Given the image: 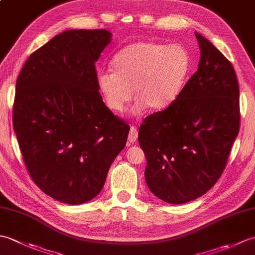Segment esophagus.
I'll use <instances>...</instances> for the list:
<instances>
[{"instance_id": "34e87169", "label": "esophagus", "mask_w": 255, "mask_h": 255, "mask_svg": "<svg viewBox=\"0 0 255 255\" xmlns=\"http://www.w3.org/2000/svg\"><path fill=\"white\" fill-rule=\"evenodd\" d=\"M137 138H138V133H137V128L136 126H132L130 127V130H129V134H128V141L130 143H133L137 141Z\"/></svg>"}]
</instances>
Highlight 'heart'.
<instances>
[{
    "label": "heart",
    "instance_id": "heart-1",
    "mask_svg": "<svg viewBox=\"0 0 255 255\" xmlns=\"http://www.w3.org/2000/svg\"><path fill=\"white\" fill-rule=\"evenodd\" d=\"M112 68L101 70L96 77L97 86L112 111L126 110L133 91L136 112L145 106L163 110L180 96L189 73L191 58L181 45L143 40L116 52Z\"/></svg>",
    "mask_w": 255,
    "mask_h": 255
}]
</instances>
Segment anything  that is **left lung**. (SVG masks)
I'll return each mask as SVG.
<instances>
[{
  "label": "left lung",
  "mask_w": 255,
  "mask_h": 255,
  "mask_svg": "<svg viewBox=\"0 0 255 255\" xmlns=\"http://www.w3.org/2000/svg\"><path fill=\"white\" fill-rule=\"evenodd\" d=\"M195 35L197 71L170 106L144 118L138 133L147 185L170 204L191 202L215 185L240 129L235 69L209 40Z\"/></svg>",
  "instance_id": "left-lung-1"
}]
</instances>
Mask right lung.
I'll return each instance as SVG.
<instances>
[{
    "label": "right lung",
    "instance_id": "obj_1",
    "mask_svg": "<svg viewBox=\"0 0 255 255\" xmlns=\"http://www.w3.org/2000/svg\"><path fill=\"white\" fill-rule=\"evenodd\" d=\"M106 29H71L27 59L16 81L13 128L31 180L59 202L99 194L125 148L129 125L102 100L95 62L111 42Z\"/></svg>",
    "mask_w": 255,
    "mask_h": 255
}]
</instances>
